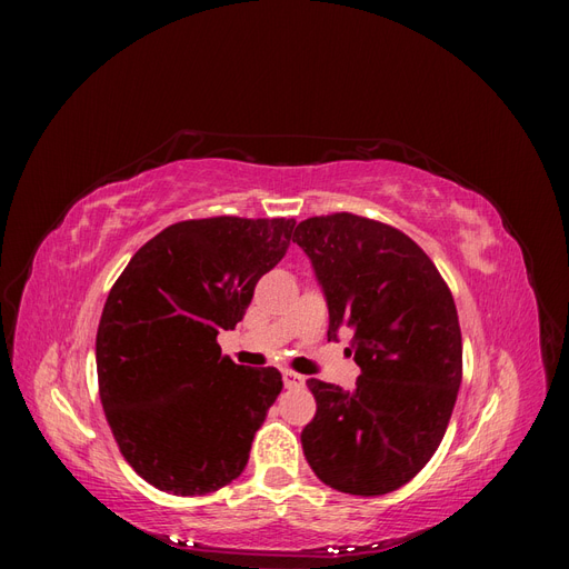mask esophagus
<instances>
[{
    "label": "esophagus",
    "mask_w": 569,
    "mask_h": 569,
    "mask_svg": "<svg viewBox=\"0 0 569 569\" xmlns=\"http://www.w3.org/2000/svg\"><path fill=\"white\" fill-rule=\"evenodd\" d=\"M282 382H284L287 389H299V387H303V377L297 375V372H291V370H284L282 372Z\"/></svg>",
    "instance_id": "obj_1"
}]
</instances>
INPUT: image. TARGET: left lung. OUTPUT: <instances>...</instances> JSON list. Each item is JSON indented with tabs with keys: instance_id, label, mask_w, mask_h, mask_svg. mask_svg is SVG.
<instances>
[{
	"instance_id": "8db88e82",
	"label": "left lung",
	"mask_w": 569,
	"mask_h": 569,
	"mask_svg": "<svg viewBox=\"0 0 569 569\" xmlns=\"http://www.w3.org/2000/svg\"><path fill=\"white\" fill-rule=\"evenodd\" d=\"M295 242L311 258L330 330H351L356 389L308 380L316 418L303 456L343 493L382 496L435 456L462 380V339L449 287L410 237L351 213L308 218Z\"/></svg>"
}]
</instances>
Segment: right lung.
Segmentation results:
<instances>
[{
  "instance_id": "add662e5",
  "label": "right lung",
  "mask_w": 569,
  "mask_h": 569,
  "mask_svg": "<svg viewBox=\"0 0 569 569\" xmlns=\"http://www.w3.org/2000/svg\"><path fill=\"white\" fill-rule=\"evenodd\" d=\"M291 230L284 218L176 222L109 291L97 330L99 399L120 453L151 487L203 496L247 468L282 375L232 363L216 337L244 318Z\"/></svg>"
}]
</instances>
